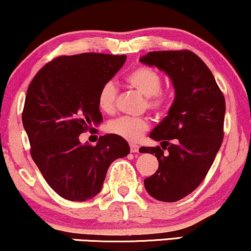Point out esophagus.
I'll list each match as a JSON object with an SVG mask.
<instances>
[{
	"label": "esophagus",
	"instance_id": "esophagus-1",
	"mask_svg": "<svg viewBox=\"0 0 251 251\" xmlns=\"http://www.w3.org/2000/svg\"><path fill=\"white\" fill-rule=\"evenodd\" d=\"M129 151H131L132 153H137V152H139V146L135 145V144H131V145H129Z\"/></svg>",
	"mask_w": 251,
	"mask_h": 251
}]
</instances>
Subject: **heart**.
Wrapping results in <instances>:
<instances>
[{
  "label": "heart",
  "mask_w": 251,
  "mask_h": 251,
  "mask_svg": "<svg viewBox=\"0 0 251 251\" xmlns=\"http://www.w3.org/2000/svg\"><path fill=\"white\" fill-rule=\"evenodd\" d=\"M128 87L145 97L144 107L160 113L168 105V97L162 92V75L149 66H138L126 76ZM118 88L116 82L109 80L103 83L98 96V105L105 113H113L117 107ZM150 128V122L145 117H119L109 122L107 129L128 142H137Z\"/></svg>",
  "instance_id": "1"
}]
</instances>
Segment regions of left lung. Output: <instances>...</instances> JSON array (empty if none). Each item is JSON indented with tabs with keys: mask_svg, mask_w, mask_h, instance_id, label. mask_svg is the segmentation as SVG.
Returning <instances> with one entry per match:
<instances>
[{
	"mask_svg": "<svg viewBox=\"0 0 251 251\" xmlns=\"http://www.w3.org/2000/svg\"><path fill=\"white\" fill-rule=\"evenodd\" d=\"M140 61L165 72L176 92L169 114L150 134L162 148L139 150L159 162L155 174L144 180L146 191L171 203L197 189L211 168L223 142L226 100L211 71L194 51H150Z\"/></svg>",
	"mask_w": 251,
	"mask_h": 251,
	"instance_id": "obj_1",
	"label": "left lung"
}]
</instances>
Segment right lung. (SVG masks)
Wrapping results in <instances>:
<instances>
[{
	"label": "right lung",
	"instance_id": "1",
	"mask_svg": "<svg viewBox=\"0 0 251 251\" xmlns=\"http://www.w3.org/2000/svg\"><path fill=\"white\" fill-rule=\"evenodd\" d=\"M126 61V55L82 53L55 57L28 87L22 124L30 154L46 181L65 200L83 201L100 192L107 170L129 153L125 139L101 135L97 145L80 134L102 122L98 96Z\"/></svg>",
	"mask_w": 251,
	"mask_h": 251
}]
</instances>
